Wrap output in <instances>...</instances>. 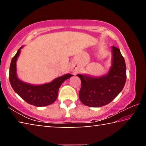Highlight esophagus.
<instances>
[{"instance_id": "obj_1", "label": "esophagus", "mask_w": 146, "mask_h": 146, "mask_svg": "<svg viewBox=\"0 0 146 146\" xmlns=\"http://www.w3.org/2000/svg\"><path fill=\"white\" fill-rule=\"evenodd\" d=\"M72 71H74V70H72Z\"/></svg>"}]
</instances>
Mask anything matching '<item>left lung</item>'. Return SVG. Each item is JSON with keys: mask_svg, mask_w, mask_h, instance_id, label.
Returning a JSON list of instances; mask_svg holds the SVG:
<instances>
[{"mask_svg": "<svg viewBox=\"0 0 146 146\" xmlns=\"http://www.w3.org/2000/svg\"><path fill=\"white\" fill-rule=\"evenodd\" d=\"M81 80L79 98L83 104L98 108L110 103L124 87L126 80V66L119 49L111 46V61L108 72L94 76L78 74Z\"/></svg>", "mask_w": 146, "mask_h": 146, "instance_id": "left-lung-1", "label": "left lung"}]
</instances>
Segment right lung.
I'll list each match as a JSON object with an SVG mask.
<instances>
[{
	"label": "right lung",
	"mask_w": 146,
	"mask_h": 146,
	"mask_svg": "<svg viewBox=\"0 0 146 146\" xmlns=\"http://www.w3.org/2000/svg\"><path fill=\"white\" fill-rule=\"evenodd\" d=\"M20 48L12 58L9 67V82L15 92L18 94L27 103L37 107L49 106L53 104L58 97V90L64 81L73 76L65 74L53 79L50 82L35 85L24 82L18 77L17 73V61L21 53Z\"/></svg>",
	"instance_id": "add662e5"
}]
</instances>
